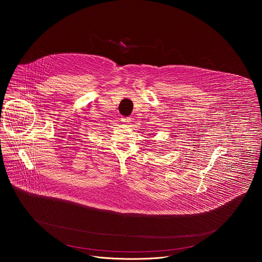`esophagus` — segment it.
<instances>
[{
  "label": "esophagus",
  "instance_id": "esophagus-1",
  "mask_svg": "<svg viewBox=\"0 0 262 262\" xmlns=\"http://www.w3.org/2000/svg\"><path fill=\"white\" fill-rule=\"evenodd\" d=\"M122 122L124 124H129V122H131V121H130V118H122Z\"/></svg>",
  "mask_w": 262,
  "mask_h": 262
}]
</instances>
